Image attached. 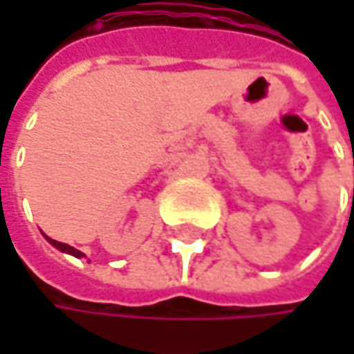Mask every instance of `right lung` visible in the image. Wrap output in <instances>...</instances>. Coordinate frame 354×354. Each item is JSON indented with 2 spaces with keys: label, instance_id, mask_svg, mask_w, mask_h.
Returning a JSON list of instances; mask_svg holds the SVG:
<instances>
[{
  "label": "right lung",
  "instance_id": "obj_1",
  "mask_svg": "<svg viewBox=\"0 0 354 354\" xmlns=\"http://www.w3.org/2000/svg\"><path fill=\"white\" fill-rule=\"evenodd\" d=\"M44 238H46V240H48V242H50L53 246L59 248L61 252H67V254H71V256H75V258H82V256H84V254H82L80 250H75V248H71V246H69V244H63V242H57V240H50L48 236H44Z\"/></svg>",
  "mask_w": 354,
  "mask_h": 354
}]
</instances>
